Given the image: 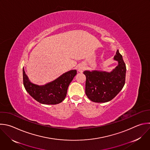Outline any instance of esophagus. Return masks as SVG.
<instances>
[{"mask_svg": "<svg viewBox=\"0 0 150 150\" xmlns=\"http://www.w3.org/2000/svg\"><path fill=\"white\" fill-rule=\"evenodd\" d=\"M85 69V65H83V64H81V65H79L78 66V71L79 72H82Z\"/></svg>", "mask_w": 150, "mask_h": 150, "instance_id": "obj_1", "label": "esophagus"}]
</instances>
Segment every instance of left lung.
I'll return each instance as SVG.
<instances>
[{"label": "left lung", "mask_w": 150, "mask_h": 150, "mask_svg": "<svg viewBox=\"0 0 150 150\" xmlns=\"http://www.w3.org/2000/svg\"><path fill=\"white\" fill-rule=\"evenodd\" d=\"M118 62L111 72L85 71V93L94 103H107L115 97L125 85L126 66L122 55L117 50L114 58Z\"/></svg>", "instance_id": "1"}]
</instances>
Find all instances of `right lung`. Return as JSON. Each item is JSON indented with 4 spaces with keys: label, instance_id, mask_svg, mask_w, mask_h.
I'll return each mask as SVG.
<instances>
[{
    "label": "right lung",
    "instance_id": "right-lung-1",
    "mask_svg": "<svg viewBox=\"0 0 150 150\" xmlns=\"http://www.w3.org/2000/svg\"><path fill=\"white\" fill-rule=\"evenodd\" d=\"M76 70H71L44 85L32 83L23 68V81L26 91L36 101L42 104L55 105L64 101L68 88L76 75Z\"/></svg>",
    "mask_w": 150,
    "mask_h": 150
}]
</instances>
